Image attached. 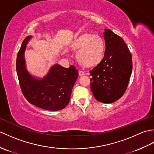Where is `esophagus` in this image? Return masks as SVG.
Returning a JSON list of instances; mask_svg holds the SVG:
<instances>
[{"mask_svg": "<svg viewBox=\"0 0 154 154\" xmlns=\"http://www.w3.org/2000/svg\"><path fill=\"white\" fill-rule=\"evenodd\" d=\"M85 74V72H83V71H79V76H82V75H84Z\"/></svg>", "mask_w": 154, "mask_h": 154, "instance_id": "esophagus-1", "label": "esophagus"}]
</instances>
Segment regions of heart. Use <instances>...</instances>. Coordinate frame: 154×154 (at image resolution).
I'll use <instances>...</instances> for the list:
<instances>
[{
	"label": "heart",
	"mask_w": 154,
	"mask_h": 154,
	"mask_svg": "<svg viewBox=\"0 0 154 154\" xmlns=\"http://www.w3.org/2000/svg\"><path fill=\"white\" fill-rule=\"evenodd\" d=\"M72 48L78 51L77 58L81 64L86 67H93L102 60L105 45L99 35L84 34L73 42Z\"/></svg>",
	"instance_id": "obj_1"
}]
</instances>
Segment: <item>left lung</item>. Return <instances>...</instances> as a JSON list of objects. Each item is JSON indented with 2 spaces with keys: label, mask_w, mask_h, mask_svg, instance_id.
Segmentation results:
<instances>
[{
  "label": "left lung",
  "mask_w": 154,
  "mask_h": 154,
  "mask_svg": "<svg viewBox=\"0 0 154 154\" xmlns=\"http://www.w3.org/2000/svg\"><path fill=\"white\" fill-rule=\"evenodd\" d=\"M105 51L102 61L90 71L91 89L99 102L112 103L123 95L132 70V58L123 39L109 29L103 32Z\"/></svg>",
  "instance_id": "obj_1"
}]
</instances>
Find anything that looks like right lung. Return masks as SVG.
Here are the masks:
<instances>
[{
  "label": "right lung",
  "instance_id": "right-lung-1",
  "mask_svg": "<svg viewBox=\"0 0 154 154\" xmlns=\"http://www.w3.org/2000/svg\"><path fill=\"white\" fill-rule=\"evenodd\" d=\"M32 38L29 35L24 39L16 59V72L23 94L29 103L42 109H63L69 102L79 72L73 65L65 68L55 64L43 78L31 75L26 69L24 53Z\"/></svg>",
  "mask_w": 154,
  "mask_h": 154
}]
</instances>
